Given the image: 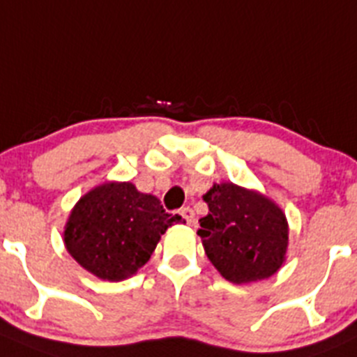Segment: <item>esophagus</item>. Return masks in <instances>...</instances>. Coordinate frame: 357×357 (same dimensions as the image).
Wrapping results in <instances>:
<instances>
[{
  "instance_id": "34e87169",
  "label": "esophagus",
  "mask_w": 357,
  "mask_h": 357,
  "mask_svg": "<svg viewBox=\"0 0 357 357\" xmlns=\"http://www.w3.org/2000/svg\"><path fill=\"white\" fill-rule=\"evenodd\" d=\"M181 215L184 217L185 222H188V224H192V222H195V210L189 208V206H185V208H182V210H181Z\"/></svg>"
}]
</instances>
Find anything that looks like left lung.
I'll return each instance as SVG.
<instances>
[{"mask_svg": "<svg viewBox=\"0 0 357 357\" xmlns=\"http://www.w3.org/2000/svg\"><path fill=\"white\" fill-rule=\"evenodd\" d=\"M208 213L198 235L210 263L233 284L271 277L286 261L289 224L282 208L254 189L213 184L203 195Z\"/></svg>", "mask_w": 357, "mask_h": 357, "instance_id": "obj_1", "label": "left lung"}]
</instances>
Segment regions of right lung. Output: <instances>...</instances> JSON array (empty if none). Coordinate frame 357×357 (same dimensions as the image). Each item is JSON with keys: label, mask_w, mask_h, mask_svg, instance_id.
<instances>
[{"label": "right lung", "mask_w": 357, "mask_h": 357, "mask_svg": "<svg viewBox=\"0 0 357 357\" xmlns=\"http://www.w3.org/2000/svg\"><path fill=\"white\" fill-rule=\"evenodd\" d=\"M181 219L131 182L110 181L75 203L64 224V247L94 277L121 282L151 259L161 235Z\"/></svg>", "instance_id": "add662e5"}]
</instances>
